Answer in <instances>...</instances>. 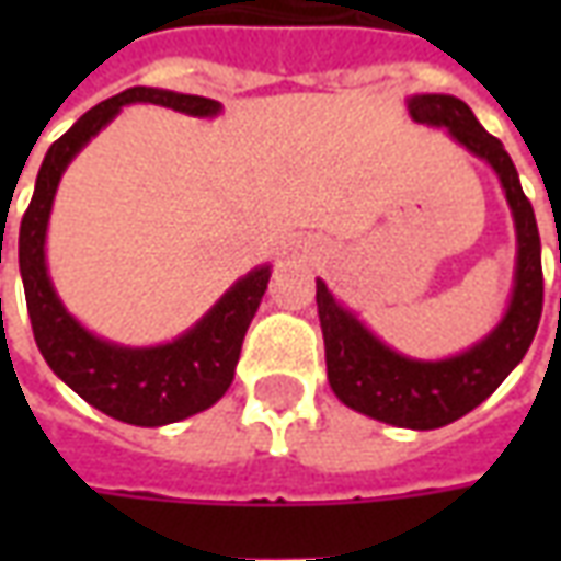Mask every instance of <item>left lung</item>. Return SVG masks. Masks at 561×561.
<instances>
[{"label": "left lung", "mask_w": 561, "mask_h": 561, "mask_svg": "<svg viewBox=\"0 0 561 561\" xmlns=\"http://www.w3.org/2000/svg\"><path fill=\"white\" fill-rule=\"evenodd\" d=\"M409 114L423 126L447 128L450 138L493 168L505 188L517 228V270L505 318L469 352L445 360H412L373 336L357 316L333 300L321 279L316 282V304L333 393L366 417L405 430H438L478 409L529 352L543 309L541 237L514 161L502 140L474 119L469 104L426 92L409 99Z\"/></svg>", "instance_id": "obj_1"}]
</instances>
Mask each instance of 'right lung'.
<instances>
[{"mask_svg": "<svg viewBox=\"0 0 561 561\" xmlns=\"http://www.w3.org/2000/svg\"><path fill=\"white\" fill-rule=\"evenodd\" d=\"M135 102L161 104L188 116H216L221 111L219 102L204 95H183L152 87H131L87 111L62 138L54 140V147L44 156L35 195L20 221V276L38 352L56 376L107 417L135 426H164L204 412L231 388L245 330L267 291L270 267H255L240 282H233L231 291L221 294L219 304L195 328L185 330L183 336L168 345L126 348L99 340L78 318L68 316L62 300L56 297L44 261L56 185L62 180L68 161L119 114L123 104Z\"/></svg>", "mask_w": 561, "mask_h": 561, "instance_id": "obj_1", "label": "right lung"}]
</instances>
